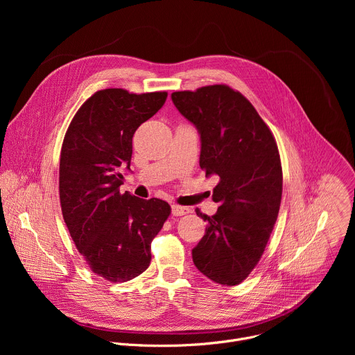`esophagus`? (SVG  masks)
Wrapping results in <instances>:
<instances>
[{"instance_id": "esophagus-1", "label": "esophagus", "mask_w": 355, "mask_h": 355, "mask_svg": "<svg viewBox=\"0 0 355 355\" xmlns=\"http://www.w3.org/2000/svg\"><path fill=\"white\" fill-rule=\"evenodd\" d=\"M171 212L174 216H182L187 214H191V208L188 207H181V205H173L171 207Z\"/></svg>"}]
</instances>
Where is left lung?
Masks as SVG:
<instances>
[{"instance_id": "left-lung-1", "label": "left lung", "mask_w": 355, "mask_h": 355, "mask_svg": "<svg viewBox=\"0 0 355 355\" xmlns=\"http://www.w3.org/2000/svg\"><path fill=\"white\" fill-rule=\"evenodd\" d=\"M200 135L199 166L216 174L218 212L192 250L195 267L220 285H239L259 264L278 218L282 167L275 137L250 101L215 84L171 94Z\"/></svg>"}]
</instances>
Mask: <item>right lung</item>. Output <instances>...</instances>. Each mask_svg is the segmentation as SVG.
I'll use <instances>...</instances> for the list:
<instances>
[{
    "instance_id": "add662e5",
    "label": "right lung",
    "mask_w": 355,
    "mask_h": 355,
    "mask_svg": "<svg viewBox=\"0 0 355 355\" xmlns=\"http://www.w3.org/2000/svg\"><path fill=\"white\" fill-rule=\"evenodd\" d=\"M166 99V91L99 89L80 107L64 135L59 168L63 219L91 271L114 284L147 270L151 241L171 214L166 200L119 191L136 129Z\"/></svg>"
}]
</instances>
